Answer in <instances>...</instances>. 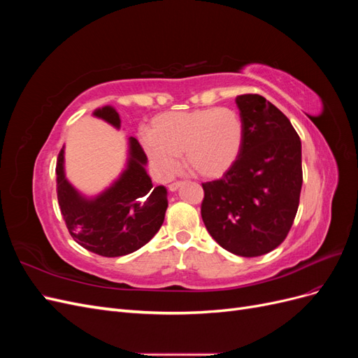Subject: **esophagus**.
<instances>
[{
  "instance_id": "34e87169",
  "label": "esophagus",
  "mask_w": 358,
  "mask_h": 358,
  "mask_svg": "<svg viewBox=\"0 0 358 358\" xmlns=\"http://www.w3.org/2000/svg\"><path fill=\"white\" fill-rule=\"evenodd\" d=\"M183 185V182H173V183H170V185H169V189L171 191V192H175V191H178L180 187Z\"/></svg>"
}]
</instances>
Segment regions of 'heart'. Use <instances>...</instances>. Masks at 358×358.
Wrapping results in <instances>:
<instances>
[{"mask_svg": "<svg viewBox=\"0 0 358 358\" xmlns=\"http://www.w3.org/2000/svg\"><path fill=\"white\" fill-rule=\"evenodd\" d=\"M245 143V122L229 107H206L155 116L143 146L149 159L162 173L178 169V157L189 171L204 179L227 175L239 161Z\"/></svg>", "mask_w": 358, "mask_h": 358, "instance_id": "b5f03b06", "label": "heart"}]
</instances>
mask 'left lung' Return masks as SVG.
I'll list each match as a JSON object with an SVG mask.
<instances>
[{"label": "left lung", "instance_id": "obj_1", "mask_svg": "<svg viewBox=\"0 0 358 358\" xmlns=\"http://www.w3.org/2000/svg\"><path fill=\"white\" fill-rule=\"evenodd\" d=\"M245 122L237 164L203 183L201 218L227 251L259 257L273 251L294 222L303 183L301 142L289 119L258 94L236 99Z\"/></svg>", "mask_w": 358, "mask_h": 358}]
</instances>
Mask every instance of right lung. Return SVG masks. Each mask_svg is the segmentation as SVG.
<instances>
[{"label":"right lung","mask_w":358,"mask_h":358,"mask_svg":"<svg viewBox=\"0 0 358 358\" xmlns=\"http://www.w3.org/2000/svg\"><path fill=\"white\" fill-rule=\"evenodd\" d=\"M92 115L121 128V117L112 106ZM146 162L143 148L129 137L121 176L99 196L85 197L66 178L62 146L57 159L58 203L71 237L80 246L103 257H121L137 251L158 233L169 206L167 189L152 185Z\"/></svg>","instance_id":"obj_1"}]
</instances>
